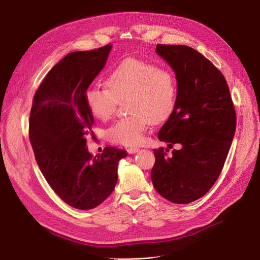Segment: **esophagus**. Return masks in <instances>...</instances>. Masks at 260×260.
Masks as SVG:
<instances>
[{"instance_id":"esophagus-1","label":"esophagus","mask_w":260,"mask_h":260,"mask_svg":"<svg viewBox=\"0 0 260 260\" xmlns=\"http://www.w3.org/2000/svg\"><path fill=\"white\" fill-rule=\"evenodd\" d=\"M126 151H127L128 154H135V153L139 152V148H137V147H128Z\"/></svg>"}]
</instances>
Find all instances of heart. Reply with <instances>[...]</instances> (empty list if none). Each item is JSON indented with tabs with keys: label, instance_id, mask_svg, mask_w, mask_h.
<instances>
[{
	"label": "heart",
	"instance_id": "obj_1",
	"mask_svg": "<svg viewBox=\"0 0 260 260\" xmlns=\"http://www.w3.org/2000/svg\"><path fill=\"white\" fill-rule=\"evenodd\" d=\"M106 86L89 87L85 103L94 117L106 120L114 114L118 102L126 99L125 109L131 115L106 131L109 141L125 146L142 142L149 122H166L174 112L178 94L176 78L170 71L134 58L113 68L106 78Z\"/></svg>",
	"mask_w": 260,
	"mask_h": 260
}]
</instances>
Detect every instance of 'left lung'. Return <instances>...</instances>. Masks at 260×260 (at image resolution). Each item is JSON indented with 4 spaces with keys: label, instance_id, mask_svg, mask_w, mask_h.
Returning <instances> with one entry per match:
<instances>
[{
    "label": "left lung",
    "instance_id": "obj_1",
    "mask_svg": "<svg viewBox=\"0 0 260 260\" xmlns=\"http://www.w3.org/2000/svg\"><path fill=\"white\" fill-rule=\"evenodd\" d=\"M156 51L174 70L178 86L172 116L158 133L160 141L180 144L155 148L151 172L157 192L174 203L206 195L219 177L233 141L236 113L225 78L200 52L185 45L158 44Z\"/></svg>",
    "mask_w": 260,
    "mask_h": 260
}]
</instances>
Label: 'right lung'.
<instances>
[{
	"label": "right lung",
	"instance_id": "1",
	"mask_svg": "<svg viewBox=\"0 0 260 260\" xmlns=\"http://www.w3.org/2000/svg\"><path fill=\"white\" fill-rule=\"evenodd\" d=\"M111 49L107 44L68 53L44 78L30 111L29 140L38 166L54 193L79 210L98 207L113 193L118 162L127 155L106 146L93 157L85 146L93 124L85 92Z\"/></svg>",
	"mask_w": 260,
	"mask_h": 260
}]
</instances>
